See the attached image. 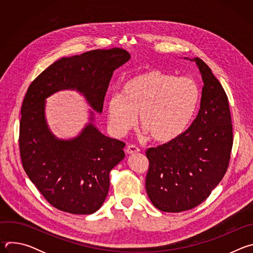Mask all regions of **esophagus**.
I'll return each mask as SVG.
<instances>
[{
	"label": "esophagus",
	"mask_w": 253,
	"mask_h": 253,
	"mask_svg": "<svg viewBox=\"0 0 253 253\" xmlns=\"http://www.w3.org/2000/svg\"><path fill=\"white\" fill-rule=\"evenodd\" d=\"M126 153L127 154H129V155H132V154H136V153H138L140 150H139V148L138 147H136L135 145H129V146H127V148H126Z\"/></svg>",
	"instance_id": "1"
}]
</instances>
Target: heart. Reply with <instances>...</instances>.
I'll return each instance as SVG.
<instances>
[{
	"label": "heart",
	"mask_w": 253,
	"mask_h": 253,
	"mask_svg": "<svg viewBox=\"0 0 253 253\" xmlns=\"http://www.w3.org/2000/svg\"><path fill=\"white\" fill-rule=\"evenodd\" d=\"M197 84L160 70H148L129 79L121 94L107 100V118L112 131L123 136L139 115V125L156 142L166 143L188 127L199 102Z\"/></svg>",
	"instance_id": "obj_1"
}]
</instances>
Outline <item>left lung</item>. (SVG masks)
<instances>
[{"instance_id": "left-lung-1", "label": "left lung", "mask_w": 253, "mask_h": 253, "mask_svg": "<svg viewBox=\"0 0 253 253\" xmlns=\"http://www.w3.org/2000/svg\"><path fill=\"white\" fill-rule=\"evenodd\" d=\"M189 60L196 63L203 81L198 114L181 135L146 151V191L164 212H181L202 203L223 178L233 144L224 89L201 59Z\"/></svg>"}]
</instances>
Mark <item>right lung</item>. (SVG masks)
I'll list each match as a JSON object with an SVG mask.
<instances>
[{
    "instance_id": "right-lung-1",
    "label": "right lung",
    "mask_w": 253,
    "mask_h": 253,
    "mask_svg": "<svg viewBox=\"0 0 253 253\" xmlns=\"http://www.w3.org/2000/svg\"><path fill=\"white\" fill-rule=\"evenodd\" d=\"M121 48L93 50L62 58L36 78L24 98L20 154L25 172L45 199L59 210L92 214L104 203L110 171L124 159L125 143L102 134L90 122L76 137L57 138L46 124L45 99L62 89H76L101 113L114 71L130 60Z\"/></svg>"
}]
</instances>
